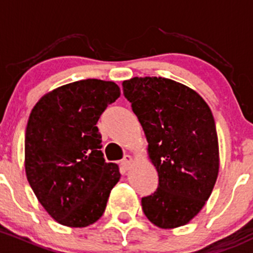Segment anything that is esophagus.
Returning <instances> with one entry per match:
<instances>
[{"label":"esophagus","instance_id":"obj_1","mask_svg":"<svg viewBox=\"0 0 253 253\" xmlns=\"http://www.w3.org/2000/svg\"><path fill=\"white\" fill-rule=\"evenodd\" d=\"M131 163H132V157H131V156H130V155L124 156L123 161H122V166H123L126 169H129L130 166H131Z\"/></svg>","mask_w":253,"mask_h":253}]
</instances>
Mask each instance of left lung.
Here are the masks:
<instances>
[{"label": "left lung", "instance_id": "8db88e82", "mask_svg": "<svg viewBox=\"0 0 253 253\" xmlns=\"http://www.w3.org/2000/svg\"><path fill=\"white\" fill-rule=\"evenodd\" d=\"M123 92L158 173L157 190L142 197V211L162 229L185 225L202 210L219 170L212 112L196 91L166 78H132L123 82Z\"/></svg>", "mask_w": 253, "mask_h": 253}]
</instances>
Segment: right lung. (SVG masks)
I'll use <instances>...</instances> for the list:
<instances>
[{
    "instance_id": "right-lung-1",
    "label": "right lung",
    "mask_w": 253,
    "mask_h": 253,
    "mask_svg": "<svg viewBox=\"0 0 253 253\" xmlns=\"http://www.w3.org/2000/svg\"><path fill=\"white\" fill-rule=\"evenodd\" d=\"M121 96L113 82L86 79L46 93L34 106L25 130V173L34 194L59 224L84 228L103 214L119 181L106 163L96 126Z\"/></svg>"
}]
</instances>
